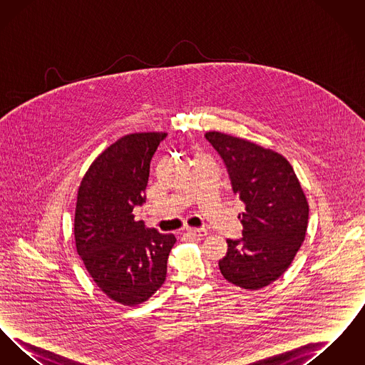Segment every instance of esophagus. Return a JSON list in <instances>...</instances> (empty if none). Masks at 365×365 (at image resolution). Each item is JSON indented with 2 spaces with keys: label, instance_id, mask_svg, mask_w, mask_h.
<instances>
[{
  "label": "esophagus",
  "instance_id": "1",
  "mask_svg": "<svg viewBox=\"0 0 365 365\" xmlns=\"http://www.w3.org/2000/svg\"><path fill=\"white\" fill-rule=\"evenodd\" d=\"M187 234L194 238H202L208 234L207 228H187Z\"/></svg>",
  "mask_w": 365,
  "mask_h": 365
}]
</instances>
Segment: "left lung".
Wrapping results in <instances>:
<instances>
[{"label": "left lung", "mask_w": 365, "mask_h": 365, "mask_svg": "<svg viewBox=\"0 0 365 365\" xmlns=\"http://www.w3.org/2000/svg\"><path fill=\"white\" fill-rule=\"evenodd\" d=\"M205 138L223 158L240 213L242 238L227 240L219 261L223 277L246 290H259L284 274L305 240L309 207L290 163L277 152L227 134Z\"/></svg>", "instance_id": "8db88e82"}]
</instances>
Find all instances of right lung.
Masks as SVG:
<instances>
[{"label": "right lung", "mask_w": 365, "mask_h": 365, "mask_svg": "<svg viewBox=\"0 0 365 365\" xmlns=\"http://www.w3.org/2000/svg\"><path fill=\"white\" fill-rule=\"evenodd\" d=\"M165 133L118 139L83 176L75 210L76 250L87 272L110 299L134 307L165 280L174 234L135 222L133 210L146 201L150 160Z\"/></svg>", "instance_id": "1"}]
</instances>
